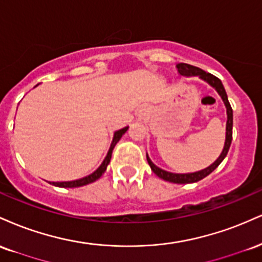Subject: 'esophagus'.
<instances>
[{"label": "esophagus", "instance_id": "34e87169", "mask_svg": "<svg viewBox=\"0 0 262 262\" xmlns=\"http://www.w3.org/2000/svg\"><path fill=\"white\" fill-rule=\"evenodd\" d=\"M141 115H142V114H141ZM141 115H140V118H141Z\"/></svg>", "mask_w": 262, "mask_h": 262}]
</instances>
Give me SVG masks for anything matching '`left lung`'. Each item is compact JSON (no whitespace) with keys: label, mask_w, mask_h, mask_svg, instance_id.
<instances>
[{"label":"left lung","mask_w":262,"mask_h":262,"mask_svg":"<svg viewBox=\"0 0 262 262\" xmlns=\"http://www.w3.org/2000/svg\"><path fill=\"white\" fill-rule=\"evenodd\" d=\"M178 72H179L180 76L184 77H192V76H198L199 78H201L202 81L207 82L211 87H213L217 91V93L220 94V97L222 98L224 105H226L227 109V124H226V141H224V147L222 149V153H221L220 157L214 161L210 167L202 169V170L195 171V173H186V174H178V173H170V171L163 170L159 167L150 161V158L148 155H146L147 157V162H148L150 169L155 173L157 177H159L161 179L169 181V183H174V184H190V183H196V181L204 179V178L210 175L212 171L216 169L218 165L222 163V161L226 158L227 153H228L230 143H232V134H233V110L232 106H230L229 101H228V97H227L226 89H224L222 82H221L220 78H217L216 76L211 75V73L205 72L204 70L199 69V67L191 66V64L187 63H178L177 64Z\"/></svg>","instance_id":"8db88e82"}]
</instances>
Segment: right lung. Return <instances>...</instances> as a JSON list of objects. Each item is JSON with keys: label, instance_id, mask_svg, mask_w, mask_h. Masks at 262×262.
<instances>
[{"label": "right lung", "instance_id": "1", "mask_svg": "<svg viewBox=\"0 0 262 262\" xmlns=\"http://www.w3.org/2000/svg\"><path fill=\"white\" fill-rule=\"evenodd\" d=\"M127 130H128V126H126V127L121 128V130H118V131L114 132L113 142H112V144H110V148H109V150H107V155L105 158H104V161L100 164V167L98 168L95 171H93V173L87 175V177L82 178V179H77V180H72V181H58V183H50V184H52V185H55V186H58V187H79V186L88 185V184H91V183H94V181L99 179L101 175L104 174V171L106 170L107 164H109L110 159H112V153H113L114 147H115V144L119 142L120 138L122 137V135H124Z\"/></svg>", "mask_w": 262, "mask_h": 262}]
</instances>
